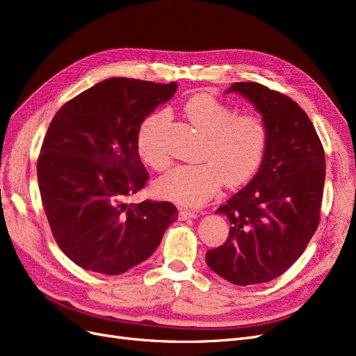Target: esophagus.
I'll use <instances>...</instances> for the list:
<instances>
[{
  "mask_svg": "<svg viewBox=\"0 0 356 356\" xmlns=\"http://www.w3.org/2000/svg\"><path fill=\"white\" fill-rule=\"evenodd\" d=\"M178 217H179V220H190V218H197V213L196 212H191V211H186V209H181L179 212H178Z\"/></svg>",
  "mask_w": 356,
  "mask_h": 356,
  "instance_id": "obj_1",
  "label": "esophagus"
}]
</instances>
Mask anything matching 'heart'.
Instances as JSON below:
<instances>
[{"label":"heart","mask_w":356,"mask_h":356,"mask_svg":"<svg viewBox=\"0 0 356 356\" xmlns=\"http://www.w3.org/2000/svg\"><path fill=\"white\" fill-rule=\"evenodd\" d=\"M190 122L207 136L197 165L168 172L156 182L157 195L182 207L199 208L220 191L224 181L241 186L250 181L266 154L268 132L258 115H238L227 104L208 93H199L184 105ZM169 122L166 111L147 115L136 132V149L145 165L163 170L170 154L163 143Z\"/></svg>","instance_id":"obj_1"}]
</instances>
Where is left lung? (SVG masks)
Here are the masks:
<instances>
[{"label": "left lung", "instance_id": "8db88e82", "mask_svg": "<svg viewBox=\"0 0 356 356\" xmlns=\"http://www.w3.org/2000/svg\"><path fill=\"white\" fill-rule=\"evenodd\" d=\"M225 93L250 101L268 132L260 169L215 211L230 221L227 241L207 252L211 270L245 286L281 276L305 252L319 224L325 156L310 118L288 96L252 81Z\"/></svg>", "mask_w": 356, "mask_h": 356}]
</instances>
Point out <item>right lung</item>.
Wrapping results in <instances>:
<instances>
[{
	"instance_id": "1",
	"label": "right lung",
	"mask_w": 356,
	"mask_h": 356,
	"mask_svg": "<svg viewBox=\"0 0 356 356\" xmlns=\"http://www.w3.org/2000/svg\"><path fill=\"white\" fill-rule=\"evenodd\" d=\"M177 89V83L113 77L53 117L37 165L41 200L59 248L86 270L127 272L157 250L177 221L169 202L126 203L148 179L138 127Z\"/></svg>"
}]
</instances>
